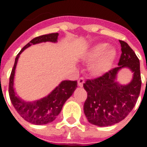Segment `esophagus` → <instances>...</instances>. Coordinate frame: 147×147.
Listing matches in <instances>:
<instances>
[{"label":"esophagus","mask_w":147,"mask_h":147,"mask_svg":"<svg viewBox=\"0 0 147 147\" xmlns=\"http://www.w3.org/2000/svg\"><path fill=\"white\" fill-rule=\"evenodd\" d=\"M84 82H85V79H84V78H82H82H78V86H79V87H82Z\"/></svg>","instance_id":"34e87169"}]
</instances>
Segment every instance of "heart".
Returning <instances> with one entry per match:
<instances>
[{
  "label": "heart",
  "instance_id": "obj_1",
  "mask_svg": "<svg viewBox=\"0 0 147 147\" xmlns=\"http://www.w3.org/2000/svg\"><path fill=\"white\" fill-rule=\"evenodd\" d=\"M117 53L115 48L107 47V43L100 42L88 49L83 59L86 62H93L90 65V71L94 76H99L111 69L117 57Z\"/></svg>",
  "mask_w": 147,
  "mask_h": 147
}]
</instances>
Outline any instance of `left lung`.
Segmentation results:
<instances>
[{
	"instance_id": "1",
	"label": "left lung",
	"mask_w": 147,
	"mask_h": 147,
	"mask_svg": "<svg viewBox=\"0 0 147 147\" xmlns=\"http://www.w3.org/2000/svg\"><path fill=\"white\" fill-rule=\"evenodd\" d=\"M120 43L122 53L119 66L83 85L88 92L84 112L94 125L107 127L119 123L130 114L140 95L142 82L139 59L127 42L120 40ZM123 67L133 72L132 80L127 85L116 81L119 71Z\"/></svg>"
}]
</instances>
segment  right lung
I'll use <instances>...</instances> for the list:
<instances>
[{
  "label": "right lung",
  "mask_w": 147,
  "mask_h": 147,
  "mask_svg": "<svg viewBox=\"0 0 147 147\" xmlns=\"http://www.w3.org/2000/svg\"><path fill=\"white\" fill-rule=\"evenodd\" d=\"M59 33H49L40 36L30 41L20 50L15 59L13 68L10 76L9 82V95L10 100L17 113L25 120L35 125H42L53 122L62 111L65 102L72 95L77 88V81H62L47 96L33 100L26 101L20 98L13 88L15 70L18 59L22 52L32 45L40 42H56Z\"/></svg>",
  "instance_id": "right-lung-1"
}]
</instances>
